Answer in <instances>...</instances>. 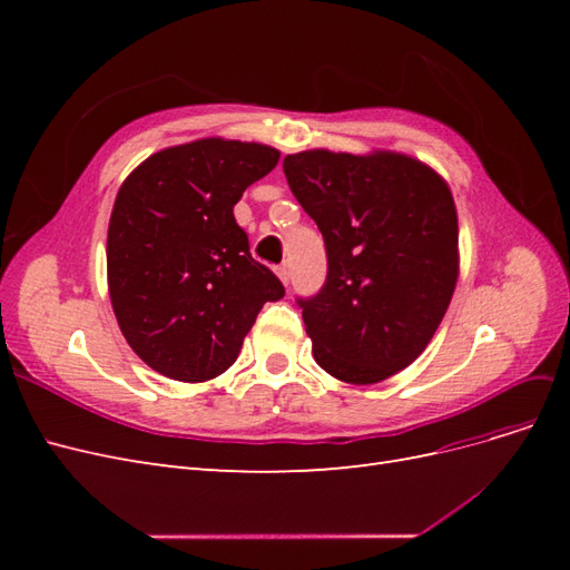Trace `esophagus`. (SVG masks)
Masks as SVG:
<instances>
[{"label": "esophagus", "instance_id": "1", "mask_svg": "<svg viewBox=\"0 0 570 570\" xmlns=\"http://www.w3.org/2000/svg\"><path fill=\"white\" fill-rule=\"evenodd\" d=\"M275 273H278V278H281L285 285L289 283V266H287V264H283V266L275 268Z\"/></svg>", "mask_w": 570, "mask_h": 570}]
</instances>
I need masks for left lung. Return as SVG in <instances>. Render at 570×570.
<instances>
[{"instance_id": "1", "label": "left lung", "mask_w": 570, "mask_h": 570, "mask_svg": "<svg viewBox=\"0 0 570 570\" xmlns=\"http://www.w3.org/2000/svg\"><path fill=\"white\" fill-rule=\"evenodd\" d=\"M283 170L327 254L323 287L297 299L316 364L344 383H381L421 356L452 302L459 223L450 187L394 151L312 149L287 154Z\"/></svg>"}]
</instances>
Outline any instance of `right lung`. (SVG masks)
Returning a JSON list of instances; mask_svg holds the SVG:
<instances>
[{"instance_id":"obj_1","label":"right lung","mask_w":570,"mask_h":570,"mask_svg":"<svg viewBox=\"0 0 570 570\" xmlns=\"http://www.w3.org/2000/svg\"><path fill=\"white\" fill-rule=\"evenodd\" d=\"M278 159L266 145L206 137L151 154L120 185L107 237L109 297L149 368L212 381L235 364L262 306L285 295L233 216Z\"/></svg>"}]
</instances>
